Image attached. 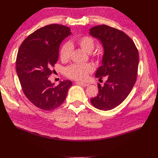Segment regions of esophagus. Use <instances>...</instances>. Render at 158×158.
I'll return each mask as SVG.
<instances>
[{
  "instance_id": "esophagus-1",
  "label": "esophagus",
  "mask_w": 158,
  "mask_h": 158,
  "mask_svg": "<svg viewBox=\"0 0 158 158\" xmlns=\"http://www.w3.org/2000/svg\"><path fill=\"white\" fill-rule=\"evenodd\" d=\"M76 84H80V85H82V86H84V87H86V86H88V85H89L88 83H85V82H76Z\"/></svg>"
}]
</instances>
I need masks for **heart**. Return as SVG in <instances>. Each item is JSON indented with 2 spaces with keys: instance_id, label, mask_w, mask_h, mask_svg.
<instances>
[{
  "instance_id": "b5f03b06",
  "label": "heart",
  "mask_w": 158,
  "mask_h": 158,
  "mask_svg": "<svg viewBox=\"0 0 158 158\" xmlns=\"http://www.w3.org/2000/svg\"><path fill=\"white\" fill-rule=\"evenodd\" d=\"M74 42L80 48L87 52H92L95 47L94 40L89 35H78L74 38ZM71 45H73L72 43H65L60 47L59 55L61 60L67 61L70 59L73 51V47ZM94 56L99 59L102 56V52L99 51L95 52ZM93 70L94 67L91 64H73L66 69L65 74L68 78L71 79L84 80L88 77V74L92 72Z\"/></svg>"
}]
</instances>
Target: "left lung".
<instances>
[{
  "label": "left lung",
  "instance_id": "1",
  "mask_svg": "<svg viewBox=\"0 0 158 158\" xmlns=\"http://www.w3.org/2000/svg\"><path fill=\"white\" fill-rule=\"evenodd\" d=\"M89 34L97 38L103 47L102 64L95 77L107 76L103 86L98 84V94L90 102L95 107L108 111L120 105L135 85L139 55L135 43L125 33L107 25L91 28Z\"/></svg>",
  "mask_w": 158,
  "mask_h": 158
}]
</instances>
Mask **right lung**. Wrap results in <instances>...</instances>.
Segmentation results:
<instances>
[{"mask_svg": "<svg viewBox=\"0 0 158 158\" xmlns=\"http://www.w3.org/2000/svg\"><path fill=\"white\" fill-rule=\"evenodd\" d=\"M71 34L63 25H47L27 36L19 48L16 72L26 97L37 107L51 111L60 106L66 99L70 80L55 85L49 80L58 61L59 47Z\"/></svg>", "mask_w": 158, "mask_h": 158, "instance_id": "right-lung-1", "label": "right lung"}]
</instances>
